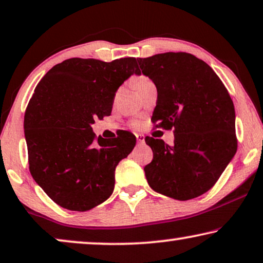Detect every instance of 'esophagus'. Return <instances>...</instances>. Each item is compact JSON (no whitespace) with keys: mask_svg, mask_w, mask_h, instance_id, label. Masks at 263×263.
Wrapping results in <instances>:
<instances>
[{"mask_svg":"<svg viewBox=\"0 0 263 263\" xmlns=\"http://www.w3.org/2000/svg\"><path fill=\"white\" fill-rule=\"evenodd\" d=\"M136 140H138V143L139 144H143L144 143V136L141 135V134H136Z\"/></svg>","mask_w":263,"mask_h":263,"instance_id":"esophagus-1","label":"esophagus"}]
</instances>
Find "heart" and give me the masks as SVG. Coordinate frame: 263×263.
I'll return each mask as SVG.
<instances>
[{
    "instance_id": "heart-1",
    "label": "heart",
    "mask_w": 263,
    "mask_h": 263,
    "mask_svg": "<svg viewBox=\"0 0 263 263\" xmlns=\"http://www.w3.org/2000/svg\"><path fill=\"white\" fill-rule=\"evenodd\" d=\"M147 83H151V81L147 77H143V76H140V77L135 78V81H134V84L136 86V89H138V87L141 86V85L147 84Z\"/></svg>"
}]
</instances>
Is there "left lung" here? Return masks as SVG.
<instances>
[{"instance_id":"1","label":"left lung","mask_w":263,"mask_h":263,"mask_svg":"<svg viewBox=\"0 0 263 263\" xmlns=\"http://www.w3.org/2000/svg\"><path fill=\"white\" fill-rule=\"evenodd\" d=\"M142 73L157 86L152 121L174 129V144L147 136L153 160L144 166L155 192L189 200L208 192L237 151L235 108L215 71L185 52L138 58Z\"/></svg>"}]
</instances>
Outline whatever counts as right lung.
I'll return each instance as SVG.
<instances>
[{
	"mask_svg": "<svg viewBox=\"0 0 263 263\" xmlns=\"http://www.w3.org/2000/svg\"><path fill=\"white\" fill-rule=\"evenodd\" d=\"M134 73L135 58H71L36 85L24 121L29 172L59 206L87 211L111 196L116 166L136 138L125 130L112 140L97 138L91 125L111 114L117 89Z\"/></svg>",
	"mask_w": 263,
	"mask_h": 263,
	"instance_id": "add662e5",
	"label": "right lung"
}]
</instances>
